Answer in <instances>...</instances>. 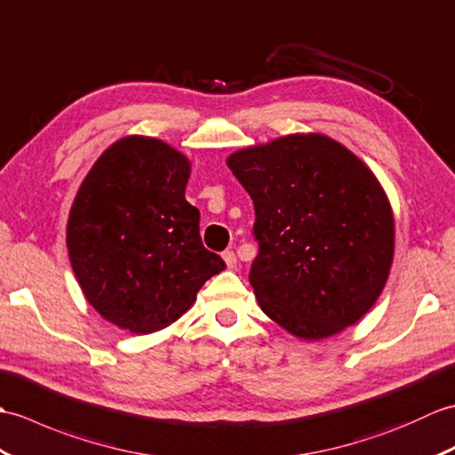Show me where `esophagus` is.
I'll return each mask as SVG.
<instances>
[{
    "instance_id": "esophagus-1",
    "label": "esophagus",
    "mask_w": 455,
    "mask_h": 455,
    "mask_svg": "<svg viewBox=\"0 0 455 455\" xmlns=\"http://www.w3.org/2000/svg\"><path fill=\"white\" fill-rule=\"evenodd\" d=\"M221 257H224V260H226V265L229 267V268H234L235 265H237V257H235V253L234 251H224V253H221Z\"/></svg>"
}]
</instances>
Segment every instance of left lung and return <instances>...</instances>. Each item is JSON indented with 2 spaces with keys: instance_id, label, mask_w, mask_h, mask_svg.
Wrapping results in <instances>:
<instances>
[{
  "instance_id": "obj_1",
  "label": "left lung",
  "mask_w": 455,
  "mask_h": 455,
  "mask_svg": "<svg viewBox=\"0 0 455 455\" xmlns=\"http://www.w3.org/2000/svg\"><path fill=\"white\" fill-rule=\"evenodd\" d=\"M228 167L255 206L249 282L260 309L306 340L356 323L386 286L395 235L371 171L321 134L235 151Z\"/></svg>"
}]
</instances>
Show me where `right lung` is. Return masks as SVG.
Instances as JSON below:
<instances>
[{
  "mask_svg": "<svg viewBox=\"0 0 455 455\" xmlns=\"http://www.w3.org/2000/svg\"><path fill=\"white\" fill-rule=\"evenodd\" d=\"M190 164L161 140H118L91 167L68 220V251L87 301L115 325L154 332L226 268L202 245L188 204Z\"/></svg>",
  "mask_w": 455,
  "mask_h": 455,
  "instance_id": "obj_1",
  "label": "right lung"
}]
</instances>
